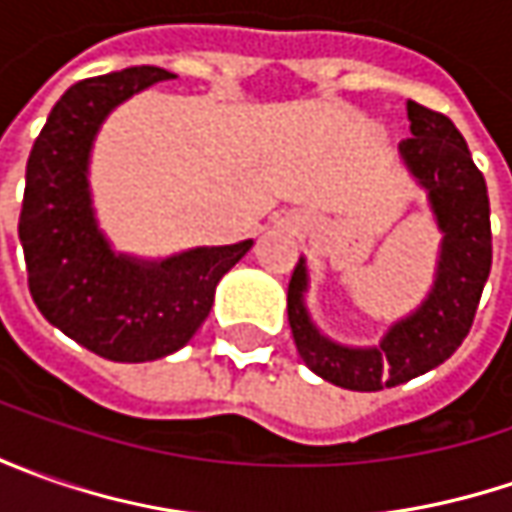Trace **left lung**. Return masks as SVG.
I'll return each instance as SVG.
<instances>
[{"mask_svg": "<svg viewBox=\"0 0 512 512\" xmlns=\"http://www.w3.org/2000/svg\"><path fill=\"white\" fill-rule=\"evenodd\" d=\"M410 139L399 145L404 165L427 187L433 216L444 233L436 285L424 305L390 327L376 347H342L325 339L307 316L305 259L287 285V322L299 356L327 382L373 393L410 382L450 359L470 333L493 262L490 199L482 170L473 165L464 136L439 113L407 102Z\"/></svg>", "mask_w": 512, "mask_h": 512, "instance_id": "8db88e82", "label": "left lung"}]
</instances>
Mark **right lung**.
I'll return each mask as SVG.
<instances>
[{"label":"right lung","instance_id":"1","mask_svg":"<svg viewBox=\"0 0 512 512\" xmlns=\"http://www.w3.org/2000/svg\"><path fill=\"white\" fill-rule=\"evenodd\" d=\"M173 73L153 65L76 82L53 105L25 170L19 242L28 287L50 325L110 362H153L185 347L213 307L219 279L250 239L196 247L165 262L116 256L96 230L88 156L119 102Z\"/></svg>","mask_w":512,"mask_h":512}]
</instances>
